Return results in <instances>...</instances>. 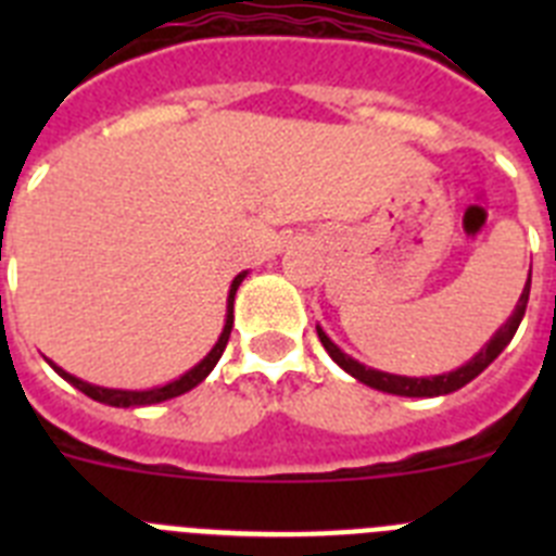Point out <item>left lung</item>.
Instances as JSON below:
<instances>
[{
  "label": "left lung",
  "instance_id": "1",
  "mask_svg": "<svg viewBox=\"0 0 556 556\" xmlns=\"http://www.w3.org/2000/svg\"><path fill=\"white\" fill-rule=\"evenodd\" d=\"M529 283H532V269H529V281H527V289H523V294H520L518 301V308L513 312V317L507 320V326H501L498 333H495L493 339H490L488 345L481 348L479 353H476L473 358H470L468 365H462L459 370L454 372H445V376H434V378H406V376H390V372H381V370H370V367L358 365L356 358H351L348 353L339 351L337 345H333L331 339L326 337V331L323 328H317V337H320L323 348L328 351V356L337 362L339 367L345 372H351L353 378H358L362 384L372 387V390H381V392H390V395H406V397H434V395H448V392L459 390V387H465L468 381H473L476 376H479L484 367L493 362L495 356H498L504 348L509 345V339L515 337V331H518L520 320H523V312H527V303H529Z\"/></svg>",
  "mask_w": 556,
  "mask_h": 556
}]
</instances>
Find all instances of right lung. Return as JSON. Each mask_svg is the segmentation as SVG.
<instances>
[{"label": "right lung", "instance_id": "add662e5", "mask_svg": "<svg viewBox=\"0 0 556 556\" xmlns=\"http://www.w3.org/2000/svg\"><path fill=\"white\" fill-rule=\"evenodd\" d=\"M244 273L236 275L233 283H230V294H228V320H225V328H223V337H219V342L214 348H211L208 356L200 362L198 367H191L186 376H180L178 381H169L166 387H155V390H144V392H130V390H105V387H94V384H86V381H80V378H75L72 372L61 370L58 365H49L55 367L58 372H61L63 378H66L68 384L77 387L80 392H86L88 397H94V401H100V404H108V406H150V404H161V401H169V397H178L184 395V392H189L191 387H198L200 381H203L205 376H208L211 370H214V365L219 362V356H223L225 345H228L230 339V328H233V298H236V289H239V283H242Z\"/></svg>", "mask_w": 556, "mask_h": 556}]
</instances>
